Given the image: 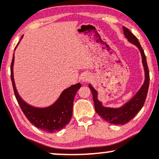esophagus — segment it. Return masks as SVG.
Here are the masks:
<instances>
[{
    "instance_id": "34e87169",
    "label": "esophagus",
    "mask_w": 159,
    "mask_h": 159,
    "mask_svg": "<svg viewBox=\"0 0 159 159\" xmlns=\"http://www.w3.org/2000/svg\"><path fill=\"white\" fill-rule=\"evenodd\" d=\"M90 77L88 75H83L81 77V81H84V82H87L90 81Z\"/></svg>"
}]
</instances>
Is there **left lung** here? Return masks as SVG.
<instances>
[{
    "mask_svg": "<svg viewBox=\"0 0 159 159\" xmlns=\"http://www.w3.org/2000/svg\"><path fill=\"white\" fill-rule=\"evenodd\" d=\"M123 29L124 35L125 36L129 42L135 45L141 54L142 63H143L144 72H145V81H144L143 84L141 86L140 90L134 95L132 99L129 100L127 103L124 104L123 106L118 107V108L104 107L102 103L98 101L97 91L95 90L92 85L89 84V87H90L93 94L95 110L96 113L105 121L108 122L109 123L114 124V125H124V124L127 123L128 122L133 119L134 116L141 110L142 107L143 106L144 102H145L146 98H147L149 84V69L147 63V58H146L143 48L136 36L133 35L132 33L129 29L125 27H123Z\"/></svg>",
    "mask_w": 159,
    "mask_h": 159,
    "instance_id": "8db88e82",
    "label": "left lung"
}]
</instances>
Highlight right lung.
<instances>
[{
	"mask_svg": "<svg viewBox=\"0 0 159 159\" xmlns=\"http://www.w3.org/2000/svg\"><path fill=\"white\" fill-rule=\"evenodd\" d=\"M22 37L23 36L21 39ZM13 63L14 54L11 63V80L16 99L27 120L36 128L49 133L57 132L63 129L72 118L74 98L81 87V84L72 85L63 90L58 99L51 106L43 108L33 107L22 100L18 93L13 78Z\"/></svg>",
	"mask_w": 159,
	"mask_h": 159,
	"instance_id": "obj_1",
	"label": "right lung"
}]
</instances>
